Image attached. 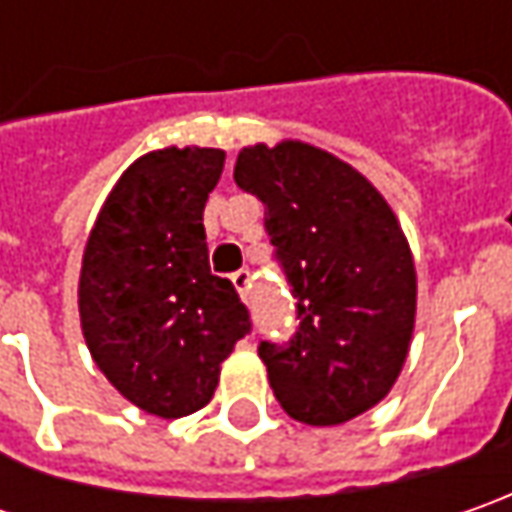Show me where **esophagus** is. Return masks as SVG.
<instances>
[{
    "instance_id": "obj_1",
    "label": "esophagus",
    "mask_w": 512,
    "mask_h": 512,
    "mask_svg": "<svg viewBox=\"0 0 512 512\" xmlns=\"http://www.w3.org/2000/svg\"><path fill=\"white\" fill-rule=\"evenodd\" d=\"M230 282H233V287L239 290L242 302H250V273H247V270H239V273H233V276H230Z\"/></svg>"
}]
</instances>
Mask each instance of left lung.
<instances>
[{
  "label": "left lung",
  "mask_w": 512,
  "mask_h": 512,
  "mask_svg": "<svg viewBox=\"0 0 512 512\" xmlns=\"http://www.w3.org/2000/svg\"><path fill=\"white\" fill-rule=\"evenodd\" d=\"M236 185L265 205L299 327L262 342L273 396L313 427L356 419L390 393L416 322V267L396 213L356 168L305 142L242 148Z\"/></svg>",
  "instance_id": "1"
}]
</instances>
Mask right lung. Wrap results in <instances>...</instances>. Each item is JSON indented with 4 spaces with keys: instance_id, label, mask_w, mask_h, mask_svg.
<instances>
[{
    "instance_id": "obj_1",
    "label": "right lung",
    "mask_w": 512,
    "mask_h": 512,
    "mask_svg": "<svg viewBox=\"0 0 512 512\" xmlns=\"http://www.w3.org/2000/svg\"><path fill=\"white\" fill-rule=\"evenodd\" d=\"M225 150L139 156L90 230L79 319L96 367L139 410L182 419L202 410L222 362L250 333L236 287L210 273L202 213Z\"/></svg>"
}]
</instances>
